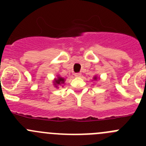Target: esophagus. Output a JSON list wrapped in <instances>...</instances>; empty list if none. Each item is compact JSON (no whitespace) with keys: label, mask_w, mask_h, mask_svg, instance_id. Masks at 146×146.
Instances as JSON below:
<instances>
[{"label":"esophagus","mask_w":146,"mask_h":146,"mask_svg":"<svg viewBox=\"0 0 146 146\" xmlns=\"http://www.w3.org/2000/svg\"><path fill=\"white\" fill-rule=\"evenodd\" d=\"M74 76H75V77H80L81 73H80V72H78V73H75V74H74Z\"/></svg>","instance_id":"obj_1"}]
</instances>
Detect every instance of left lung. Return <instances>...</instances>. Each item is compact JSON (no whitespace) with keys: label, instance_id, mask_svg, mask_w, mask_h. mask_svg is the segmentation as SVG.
<instances>
[{"label":"left lung","instance_id":"1","mask_svg":"<svg viewBox=\"0 0 146 146\" xmlns=\"http://www.w3.org/2000/svg\"><path fill=\"white\" fill-rule=\"evenodd\" d=\"M94 80H97V77H96V76H95V77H94Z\"/></svg>","mask_w":146,"mask_h":146}]
</instances>
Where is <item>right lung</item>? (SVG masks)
Returning a JSON list of instances; mask_svg holds the SVG:
<instances>
[{"mask_svg":"<svg viewBox=\"0 0 146 146\" xmlns=\"http://www.w3.org/2000/svg\"><path fill=\"white\" fill-rule=\"evenodd\" d=\"M64 82H65V80H64V78H63V77H60V76H58V77H57V78H55V80H54V86H55V87L57 88L58 86V85H60V84H64Z\"/></svg>","mask_w":146,"mask_h":146,"instance_id":"add662e5","label":"right lung"}]
</instances>
